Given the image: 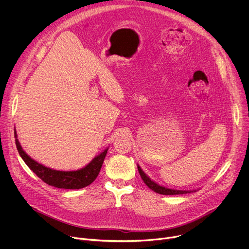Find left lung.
<instances>
[{
  "label": "left lung",
  "instance_id": "8db88e82",
  "mask_svg": "<svg viewBox=\"0 0 249 249\" xmlns=\"http://www.w3.org/2000/svg\"><path fill=\"white\" fill-rule=\"evenodd\" d=\"M138 170H139V173L142 177V179L144 180L145 184L150 188L152 189L153 191H155L156 193H159V194H161V195H176V194H186V193H190L191 191H183V190H174V189H168V188H165V187H162V186H160L159 184L155 183L153 180H151L149 177L144 173V171L141 169V167L138 165Z\"/></svg>",
  "mask_w": 249,
  "mask_h": 249
}]
</instances>
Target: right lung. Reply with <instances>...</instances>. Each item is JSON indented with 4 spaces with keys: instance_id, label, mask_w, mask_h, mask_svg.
I'll return each mask as SVG.
<instances>
[{
    "instance_id": "1",
    "label": "right lung",
    "mask_w": 249,
    "mask_h": 249,
    "mask_svg": "<svg viewBox=\"0 0 249 249\" xmlns=\"http://www.w3.org/2000/svg\"><path fill=\"white\" fill-rule=\"evenodd\" d=\"M16 137V145L18 151L19 156L27 164V166L36 174L39 178L47 183L48 185L64 188V189H81L89 184H91L97 177L100 168L102 166L104 158L107 154V149L102 152L99 156L95 157L90 163H89L86 167L76 170V171H60L54 170L52 168L46 167L37 161L33 160L29 158L20 147L18 141L17 139V133L15 131Z\"/></svg>"
}]
</instances>
